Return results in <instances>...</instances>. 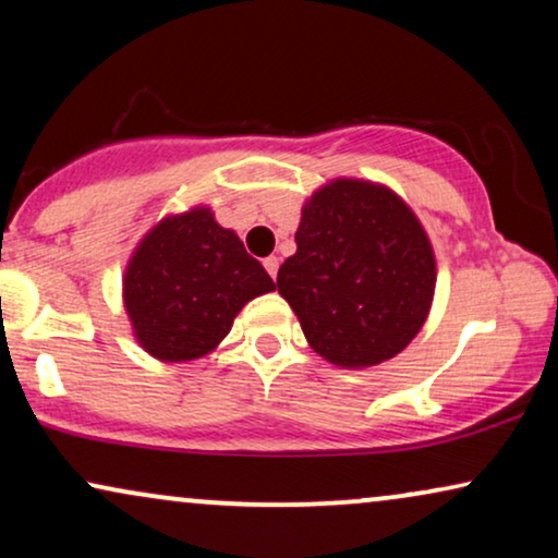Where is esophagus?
I'll list each match as a JSON object with an SVG mask.
<instances>
[{
	"instance_id": "esophagus-1",
	"label": "esophagus",
	"mask_w": 558,
	"mask_h": 558,
	"mask_svg": "<svg viewBox=\"0 0 558 558\" xmlns=\"http://www.w3.org/2000/svg\"><path fill=\"white\" fill-rule=\"evenodd\" d=\"M264 266H266V271L271 274V279H277V271H279V256H269V258H264Z\"/></svg>"
}]
</instances>
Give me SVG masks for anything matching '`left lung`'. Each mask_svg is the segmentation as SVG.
<instances>
[{"instance_id": "8db88e82", "label": "left lung", "mask_w": 558, "mask_h": 558, "mask_svg": "<svg viewBox=\"0 0 558 558\" xmlns=\"http://www.w3.org/2000/svg\"><path fill=\"white\" fill-rule=\"evenodd\" d=\"M294 241L277 287L315 353L340 368H371L416 338L437 264L429 235L393 190L332 180L302 208Z\"/></svg>"}]
</instances>
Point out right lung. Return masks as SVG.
I'll use <instances>...</instances> for the list:
<instances>
[{
  "label": "right lung",
  "instance_id": "1",
  "mask_svg": "<svg viewBox=\"0 0 558 558\" xmlns=\"http://www.w3.org/2000/svg\"><path fill=\"white\" fill-rule=\"evenodd\" d=\"M274 289L239 235L210 208H193L159 220L140 241L124 274V307L149 355L182 363L216 350L243 304Z\"/></svg>",
  "mask_w": 558,
  "mask_h": 558
}]
</instances>
